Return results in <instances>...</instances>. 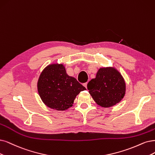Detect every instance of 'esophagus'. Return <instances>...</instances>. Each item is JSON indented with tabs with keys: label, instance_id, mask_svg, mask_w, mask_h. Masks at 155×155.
Returning <instances> with one entry per match:
<instances>
[{
	"label": "esophagus",
	"instance_id": "34e87169",
	"mask_svg": "<svg viewBox=\"0 0 155 155\" xmlns=\"http://www.w3.org/2000/svg\"><path fill=\"white\" fill-rule=\"evenodd\" d=\"M84 86L87 89V82H85L84 84Z\"/></svg>",
	"mask_w": 155,
	"mask_h": 155
}]
</instances>
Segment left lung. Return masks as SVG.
<instances>
[{"label":"left lung","mask_w":155,"mask_h":155,"mask_svg":"<svg viewBox=\"0 0 155 155\" xmlns=\"http://www.w3.org/2000/svg\"><path fill=\"white\" fill-rule=\"evenodd\" d=\"M89 93L97 104L110 107L121 101L124 96L126 85L123 78L114 68H100L88 83Z\"/></svg>","instance_id":"left-lung-1"}]
</instances>
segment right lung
<instances>
[{"instance_id":"obj_1","label":"right lung","mask_w":155,"mask_h":155,"mask_svg":"<svg viewBox=\"0 0 155 155\" xmlns=\"http://www.w3.org/2000/svg\"><path fill=\"white\" fill-rule=\"evenodd\" d=\"M86 90L76 78L68 76L62 64H51L41 73L38 91L44 104L57 110L72 106L77 94Z\"/></svg>"}]
</instances>
